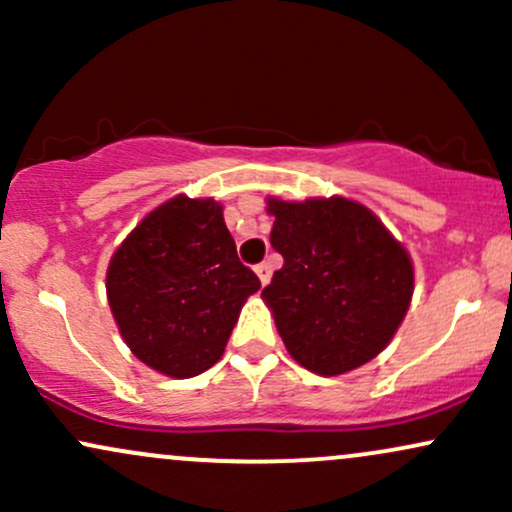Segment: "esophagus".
<instances>
[{"label":"esophagus","instance_id":"1","mask_svg":"<svg viewBox=\"0 0 512 512\" xmlns=\"http://www.w3.org/2000/svg\"><path fill=\"white\" fill-rule=\"evenodd\" d=\"M255 274H257V276H260L262 286H264V284H269V279H272V267H269V264H267V262L257 264V267H255Z\"/></svg>","mask_w":512,"mask_h":512}]
</instances>
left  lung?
Returning <instances> with one entry per match:
<instances>
[{"mask_svg": "<svg viewBox=\"0 0 512 512\" xmlns=\"http://www.w3.org/2000/svg\"><path fill=\"white\" fill-rule=\"evenodd\" d=\"M267 214L284 267L262 298L286 351L327 378L361 368L392 342L409 310L407 248L356 199L267 197Z\"/></svg>", "mask_w": 512, "mask_h": 512, "instance_id": "left-lung-1", "label": "left lung"}]
</instances>
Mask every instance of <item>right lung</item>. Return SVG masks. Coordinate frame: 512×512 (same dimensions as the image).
Masks as SVG:
<instances>
[{
	"label": "right lung",
	"mask_w": 512,
	"mask_h": 512,
	"mask_svg": "<svg viewBox=\"0 0 512 512\" xmlns=\"http://www.w3.org/2000/svg\"><path fill=\"white\" fill-rule=\"evenodd\" d=\"M260 279L238 260L216 199L175 195L117 245L105 291L122 339L168 378H195L223 356Z\"/></svg>",
	"instance_id": "1"
}]
</instances>
